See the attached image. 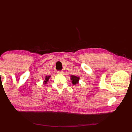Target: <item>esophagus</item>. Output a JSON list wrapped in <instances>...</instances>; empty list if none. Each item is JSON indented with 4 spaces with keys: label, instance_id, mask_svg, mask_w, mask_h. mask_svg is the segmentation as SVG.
<instances>
[{
    "label": "esophagus",
    "instance_id": "esophagus-1",
    "mask_svg": "<svg viewBox=\"0 0 132 132\" xmlns=\"http://www.w3.org/2000/svg\"><path fill=\"white\" fill-rule=\"evenodd\" d=\"M57 72V74H63L62 71H58Z\"/></svg>",
    "mask_w": 132,
    "mask_h": 132
}]
</instances>
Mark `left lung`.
<instances>
[{"instance_id":"1","label":"left lung","mask_w":132,"mask_h":132,"mask_svg":"<svg viewBox=\"0 0 132 132\" xmlns=\"http://www.w3.org/2000/svg\"><path fill=\"white\" fill-rule=\"evenodd\" d=\"M71 80H72V83L73 84V85H76V84L78 83V82H79V78L76 76H74V75H71Z\"/></svg>"}]
</instances>
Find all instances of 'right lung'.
<instances>
[{
  "label": "right lung",
  "instance_id": "add662e5",
  "mask_svg": "<svg viewBox=\"0 0 132 132\" xmlns=\"http://www.w3.org/2000/svg\"><path fill=\"white\" fill-rule=\"evenodd\" d=\"M50 76H48V77H47V76H46V78H45V80L44 81V84H46V83H47V81H48L49 80V78H50Z\"/></svg>",
  "mask_w": 132,
  "mask_h": 132
}]
</instances>
